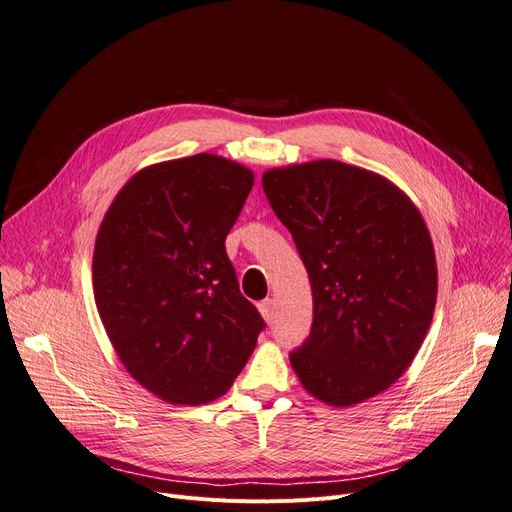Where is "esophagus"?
<instances>
[{
    "mask_svg": "<svg viewBox=\"0 0 512 512\" xmlns=\"http://www.w3.org/2000/svg\"><path fill=\"white\" fill-rule=\"evenodd\" d=\"M259 311H261V315H263V319L267 321V324H272V319H274V301L272 299L261 301L259 303Z\"/></svg>",
    "mask_w": 512,
    "mask_h": 512,
    "instance_id": "34e87169",
    "label": "esophagus"
}]
</instances>
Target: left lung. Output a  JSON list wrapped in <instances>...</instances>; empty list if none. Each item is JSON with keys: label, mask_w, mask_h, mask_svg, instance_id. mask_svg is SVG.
Masks as SVG:
<instances>
[{"label": "left lung", "mask_w": 512, "mask_h": 512, "mask_svg": "<svg viewBox=\"0 0 512 512\" xmlns=\"http://www.w3.org/2000/svg\"><path fill=\"white\" fill-rule=\"evenodd\" d=\"M261 184L311 282V330L290 351L301 384L336 407L384 392L434 317L436 255L421 213L386 178L332 159L270 170Z\"/></svg>", "instance_id": "left-lung-1"}]
</instances>
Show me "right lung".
<instances>
[{
    "label": "right lung",
    "mask_w": 512,
    "mask_h": 512,
    "mask_svg": "<svg viewBox=\"0 0 512 512\" xmlns=\"http://www.w3.org/2000/svg\"><path fill=\"white\" fill-rule=\"evenodd\" d=\"M251 188L253 172L199 153L130 178L101 222L93 288L105 332L132 378L174 405L222 396L265 330L226 253Z\"/></svg>",
    "instance_id": "1"
}]
</instances>
